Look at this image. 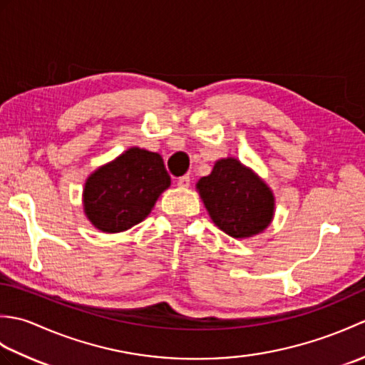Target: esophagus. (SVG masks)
<instances>
[{"label": "esophagus", "instance_id": "1", "mask_svg": "<svg viewBox=\"0 0 365 365\" xmlns=\"http://www.w3.org/2000/svg\"><path fill=\"white\" fill-rule=\"evenodd\" d=\"M190 182H191L190 175H182V177H178L177 185H178V187H180V188H188V187H190Z\"/></svg>", "mask_w": 365, "mask_h": 365}]
</instances>
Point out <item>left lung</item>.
I'll return each mask as SVG.
<instances>
[{
    "mask_svg": "<svg viewBox=\"0 0 365 365\" xmlns=\"http://www.w3.org/2000/svg\"><path fill=\"white\" fill-rule=\"evenodd\" d=\"M197 190L213 222L234 238L257 235L273 218V192L235 158L216 161Z\"/></svg>",
    "mask_w": 365,
    "mask_h": 365,
    "instance_id": "1",
    "label": "left lung"
}]
</instances>
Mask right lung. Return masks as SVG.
I'll list each match as a JSON object with an SVG mask.
<instances>
[{
	"label": "right lung",
	"mask_w": 365,
	"mask_h": 365,
	"mask_svg": "<svg viewBox=\"0 0 365 365\" xmlns=\"http://www.w3.org/2000/svg\"><path fill=\"white\" fill-rule=\"evenodd\" d=\"M170 177L158 153L128 149L110 165L97 169L84 185V212L108 234L127 230L150 213Z\"/></svg>",
	"instance_id": "add662e5"
}]
</instances>
